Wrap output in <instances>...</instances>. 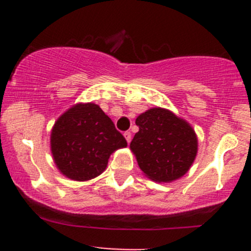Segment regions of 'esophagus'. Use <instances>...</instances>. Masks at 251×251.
<instances>
[{
	"mask_svg": "<svg viewBox=\"0 0 251 251\" xmlns=\"http://www.w3.org/2000/svg\"><path fill=\"white\" fill-rule=\"evenodd\" d=\"M124 136H125V138H126V141H127V143H130L131 138H132V135H131L130 131H126V132L124 133Z\"/></svg>",
	"mask_w": 251,
	"mask_h": 251,
	"instance_id": "obj_1",
	"label": "esophagus"
}]
</instances>
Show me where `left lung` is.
Segmentation results:
<instances>
[{"mask_svg":"<svg viewBox=\"0 0 251 251\" xmlns=\"http://www.w3.org/2000/svg\"><path fill=\"white\" fill-rule=\"evenodd\" d=\"M140 131L131 141L141 170L155 182H170L189 170L198 141L182 119L161 108H153L136 119Z\"/></svg>","mask_w":251,"mask_h":251,"instance_id":"8db88e82","label":"left lung"}]
</instances>
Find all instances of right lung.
Masks as SVG:
<instances>
[{
    "label": "right lung",
    "mask_w": 251,
    "mask_h": 251,
    "mask_svg": "<svg viewBox=\"0 0 251 251\" xmlns=\"http://www.w3.org/2000/svg\"><path fill=\"white\" fill-rule=\"evenodd\" d=\"M127 146L111 119L93 103L65 111L50 133V149L59 171L75 181H87L105 170L110 154Z\"/></svg>",
    "instance_id": "1"
}]
</instances>
